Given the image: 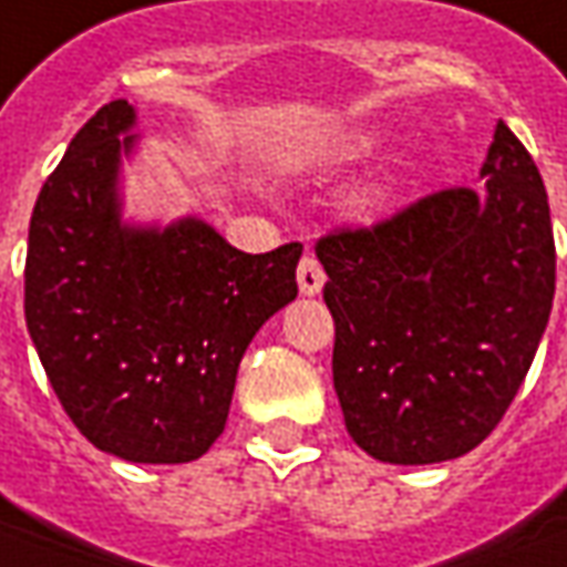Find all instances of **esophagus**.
<instances>
[{"instance_id": "34e87169", "label": "esophagus", "mask_w": 567, "mask_h": 567, "mask_svg": "<svg viewBox=\"0 0 567 567\" xmlns=\"http://www.w3.org/2000/svg\"><path fill=\"white\" fill-rule=\"evenodd\" d=\"M296 280H299V290L302 296H318L323 290V268L321 261L315 259V256H302L299 261V271H296Z\"/></svg>"}]
</instances>
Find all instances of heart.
<instances>
[{"label": "heart", "instance_id": "heart-1", "mask_svg": "<svg viewBox=\"0 0 567 567\" xmlns=\"http://www.w3.org/2000/svg\"><path fill=\"white\" fill-rule=\"evenodd\" d=\"M364 154V142H358V138H349V142H342L336 147V157L339 159H358ZM370 200H377V197H370Z\"/></svg>", "mask_w": 567, "mask_h": 567}]
</instances>
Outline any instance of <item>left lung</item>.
I'll list each match as a JSON object with an SVG mask.
<instances>
[{
	"label": "left lung",
	"instance_id": "left-lung-1",
	"mask_svg": "<svg viewBox=\"0 0 567 567\" xmlns=\"http://www.w3.org/2000/svg\"><path fill=\"white\" fill-rule=\"evenodd\" d=\"M354 444L395 466L470 454L528 377L556 292L546 187L499 120L482 185L315 246Z\"/></svg>",
	"mask_w": 567,
	"mask_h": 567
}]
</instances>
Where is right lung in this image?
<instances>
[{
  "instance_id": "right-lung-1",
  "label": "right lung",
  "mask_w": 567,
  "mask_h": 567,
  "mask_svg": "<svg viewBox=\"0 0 567 567\" xmlns=\"http://www.w3.org/2000/svg\"><path fill=\"white\" fill-rule=\"evenodd\" d=\"M135 120L123 97L104 104L39 190L23 315L54 395L97 451L190 463L225 429L246 346L296 299L302 244L249 256L197 216L123 221Z\"/></svg>"
}]
</instances>
